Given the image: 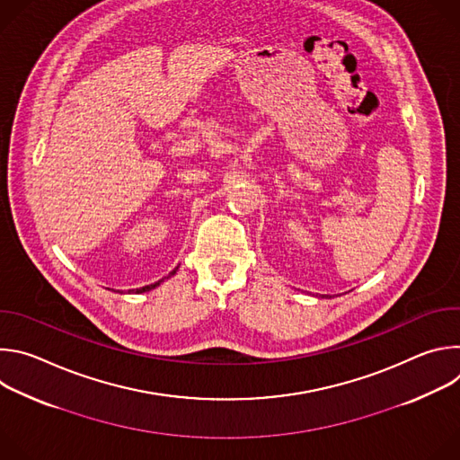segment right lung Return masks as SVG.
<instances>
[{"mask_svg":"<svg viewBox=\"0 0 460 460\" xmlns=\"http://www.w3.org/2000/svg\"><path fill=\"white\" fill-rule=\"evenodd\" d=\"M176 270H178V268H176ZM176 270H174L171 275H174V273H176ZM171 275H169V277H171ZM160 282H162V280H158V282H155V284H151V286H144V288L137 289V293H146V291H151V289H155L156 286H160Z\"/></svg>","mask_w":460,"mask_h":460,"instance_id":"right-lung-1","label":"right lung"}]
</instances>
